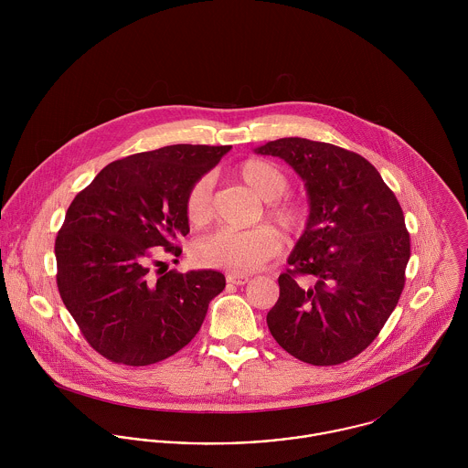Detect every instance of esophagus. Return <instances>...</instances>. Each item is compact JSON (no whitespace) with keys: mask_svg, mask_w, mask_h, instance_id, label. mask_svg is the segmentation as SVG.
<instances>
[{"mask_svg":"<svg viewBox=\"0 0 468 468\" xmlns=\"http://www.w3.org/2000/svg\"><path fill=\"white\" fill-rule=\"evenodd\" d=\"M227 282L230 284H245L249 282V275H243V273H227Z\"/></svg>","mask_w":468,"mask_h":468,"instance_id":"esophagus-1","label":"esophagus"}]
</instances>
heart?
<instances>
[{
    "mask_svg": "<svg viewBox=\"0 0 468 468\" xmlns=\"http://www.w3.org/2000/svg\"><path fill=\"white\" fill-rule=\"evenodd\" d=\"M239 180L263 201L270 221L286 232H301L306 225V208L284 198L290 180L275 164L250 158L238 167ZM186 214L193 225H203L212 216V178L201 176L186 197ZM279 236L270 227L252 230H218L198 241L195 258L203 267L221 268L232 273H249L277 254Z\"/></svg>",
    "mask_w": 468,
    "mask_h": 468,
    "instance_id": "heart-1",
    "label": "heart"
}]
</instances>
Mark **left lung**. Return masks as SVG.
Returning a JSON list of instances; mask_svg holds the SVG:
<instances>
[{
  "instance_id": "left-lung-1",
  "label": "left lung",
  "mask_w": 468,
  "mask_h": 468,
  "mask_svg": "<svg viewBox=\"0 0 468 468\" xmlns=\"http://www.w3.org/2000/svg\"><path fill=\"white\" fill-rule=\"evenodd\" d=\"M282 158L304 182L310 214L279 275L267 324L277 344L314 366L362 353L399 304L410 258L400 203L364 156L290 136L254 149ZM297 274H312L304 287Z\"/></svg>"
}]
</instances>
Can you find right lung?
<instances>
[{
    "mask_svg": "<svg viewBox=\"0 0 468 468\" xmlns=\"http://www.w3.org/2000/svg\"><path fill=\"white\" fill-rule=\"evenodd\" d=\"M230 145L176 144L108 164L68 207L56 239L58 288L90 346L112 362H160L200 332L223 292L216 270H156L189 234L186 197Z\"/></svg>",
    "mask_w": 468,
    "mask_h": 468,
    "instance_id": "obj_1",
    "label": "right lung"
}]
</instances>
